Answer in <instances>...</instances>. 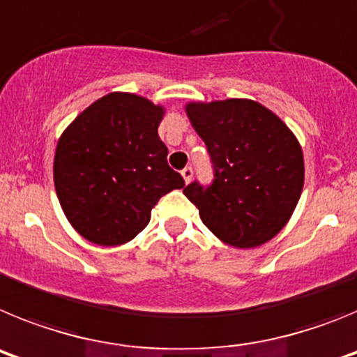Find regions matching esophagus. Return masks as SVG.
<instances>
[{
	"label": "esophagus",
	"instance_id": "1",
	"mask_svg": "<svg viewBox=\"0 0 357 357\" xmlns=\"http://www.w3.org/2000/svg\"><path fill=\"white\" fill-rule=\"evenodd\" d=\"M182 176H184L185 184H189V182H191V178H193V168H191V166H188V168L182 169Z\"/></svg>",
	"mask_w": 357,
	"mask_h": 357
}]
</instances>
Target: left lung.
I'll return each instance as SVG.
<instances>
[{"label": "left lung", "mask_w": 357, "mask_h": 357, "mask_svg": "<svg viewBox=\"0 0 357 357\" xmlns=\"http://www.w3.org/2000/svg\"><path fill=\"white\" fill-rule=\"evenodd\" d=\"M185 114L214 166V182L184 195L220 241L255 248L289 222L304 188V153L282 119L259 102H189Z\"/></svg>", "instance_id": "1"}]
</instances>
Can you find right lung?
<instances>
[{
    "label": "right lung",
    "mask_w": 357,
    "mask_h": 357,
    "mask_svg": "<svg viewBox=\"0 0 357 357\" xmlns=\"http://www.w3.org/2000/svg\"><path fill=\"white\" fill-rule=\"evenodd\" d=\"M164 107L134 93L91 103L59 137L53 182L68 222L102 247L134 239L160 197L184 188L168 166L159 128Z\"/></svg>",
    "instance_id": "add662e5"
}]
</instances>
